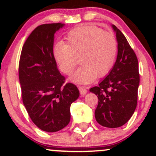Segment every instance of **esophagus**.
<instances>
[{"label":"esophagus","instance_id":"esophagus-1","mask_svg":"<svg viewBox=\"0 0 156 156\" xmlns=\"http://www.w3.org/2000/svg\"><path fill=\"white\" fill-rule=\"evenodd\" d=\"M78 89H79L80 94V95H81V97H83L87 93V89H86L84 87H81V86H80V87H79V88H78Z\"/></svg>","mask_w":156,"mask_h":156}]
</instances>
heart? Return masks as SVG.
Masks as SVG:
<instances>
[{"label": "heart", "instance_id": "obj_1", "mask_svg": "<svg viewBox=\"0 0 156 156\" xmlns=\"http://www.w3.org/2000/svg\"><path fill=\"white\" fill-rule=\"evenodd\" d=\"M66 43H57L53 56L60 70L70 75L79 62L81 67L70 80L79 84L92 82L110 72L117 54V42L112 34L93 26H81L66 36Z\"/></svg>", "mask_w": 156, "mask_h": 156}]
</instances>
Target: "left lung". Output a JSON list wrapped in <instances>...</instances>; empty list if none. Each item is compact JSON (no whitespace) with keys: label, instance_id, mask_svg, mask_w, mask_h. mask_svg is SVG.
I'll return each instance as SVG.
<instances>
[{"label":"left lung","instance_id":"1","mask_svg":"<svg viewBox=\"0 0 156 156\" xmlns=\"http://www.w3.org/2000/svg\"><path fill=\"white\" fill-rule=\"evenodd\" d=\"M112 27L118 44L117 59L108 76L89 91L98 98L96 121L103 127L115 128L125 125L135 112L139 73L133 50L124 34L114 25Z\"/></svg>","mask_w":156,"mask_h":156}]
</instances>
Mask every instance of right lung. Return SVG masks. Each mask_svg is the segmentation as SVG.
Returning a JSON list of instances; mask_svg holds the SVG:
<instances>
[{
  "instance_id": "add662e5",
  "label": "right lung",
  "mask_w": 156,
  "mask_h": 156,
  "mask_svg": "<svg viewBox=\"0 0 156 156\" xmlns=\"http://www.w3.org/2000/svg\"><path fill=\"white\" fill-rule=\"evenodd\" d=\"M63 23L39 26L23 44L19 63L23 102L33 122L46 132L63 129L70 121V105L79 97L76 85H63L53 56L54 34Z\"/></svg>"
}]
</instances>
